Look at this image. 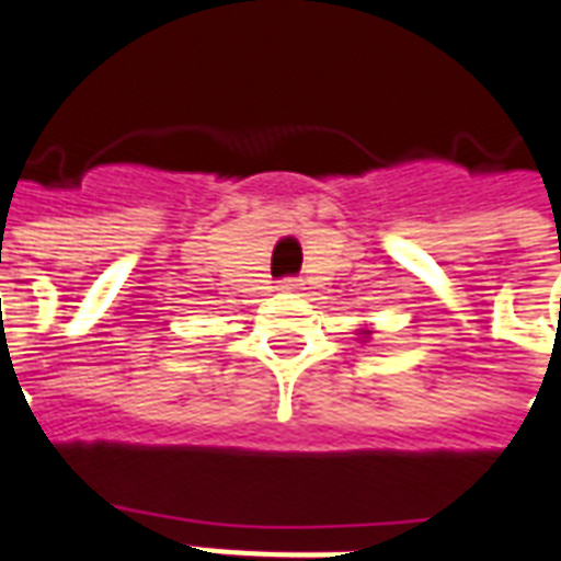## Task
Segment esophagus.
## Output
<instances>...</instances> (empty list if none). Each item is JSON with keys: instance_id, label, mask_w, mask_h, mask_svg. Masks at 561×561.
<instances>
[{"instance_id": "1", "label": "esophagus", "mask_w": 561, "mask_h": 561, "mask_svg": "<svg viewBox=\"0 0 561 561\" xmlns=\"http://www.w3.org/2000/svg\"><path fill=\"white\" fill-rule=\"evenodd\" d=\"M279 290H285V294H294V290H299V279H282Z\"/></svg>"}]
</instances>
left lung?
Instances as JSON below:
<instances>
[{
    "mask_svg": "<svg viewBox=\"0 0 561 561\" xmlns=\"http://www.w3.org/2000/svg\"><path fill=\"white\" fill-rule=\"evenodd\" d=\"M356 335H358V341H370V335H374V332H370V327H362V329H356Z\"/></svg>",
    "mask_w": 561,
    "mask_h": 561,
    "instance_id": "left-lung-1",
    "label": "left lung"
}]
</instances>
